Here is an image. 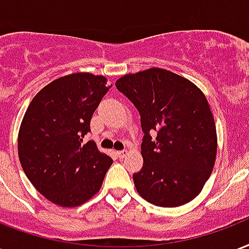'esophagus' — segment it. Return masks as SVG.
Returning a JSON list of instances; mask_svg holds the SVG:
<instances>
[{
  "label": "esophagus",
  "mask_w": 249,
  "mask_h": 249,
  "mask_svg": "<svg viewBox=\"0 0 249 249\" xmlns=\"http://www.w3.org/2000/svg\"><path fill=\"white\" fill-rule=\"evenodd\" d=\"M116 154H117V157H119V158H124L125 155L128 154V151H126V150H120V151H117Z\"/></svg>",
  "instance_id": "obj_1"
}]
</instances>
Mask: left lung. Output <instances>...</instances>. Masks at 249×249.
Wrapping results in <instances>:
<instances>
[{
    "mask_svg": "<svg viewBox=\"0 0 249 249\" xmlns=\"http://www.w3.org/2000/svg\"><path fill=\"white\" fill-rule=\"evenodd\" d=\"M117 90L141 115L143 166L133 175L147 202L176 208L196 198L212 175L217 129L204 92L189 79L160 68L125 74ZM157 132L155 142L150 132Z\"/></svg>",
    "mask_w": 249,
    "mask_h": 249,
    "instance_id": "obj_1",
    "label": "left lung"
}]
</instances>
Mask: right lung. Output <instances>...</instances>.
<instances>
[{
    "instance_id": "obj_1",
    "label": "right lung",
    "mask_w": 249,
    "mask_h": 249,
    "mask_svg": "<svg viewBox=\"0 0 249 249\" xmlns=\"http://www.w3.org/2000/svg\"><path fill=\"white\" fill-rule=\"evenodd\" d=\"M108 90L103 75L69 74L43 87L24 113L19 160L36 191L53 204L74 208L99 192L113 160L82 138Z\"/></svg>"
}]
</instances>
